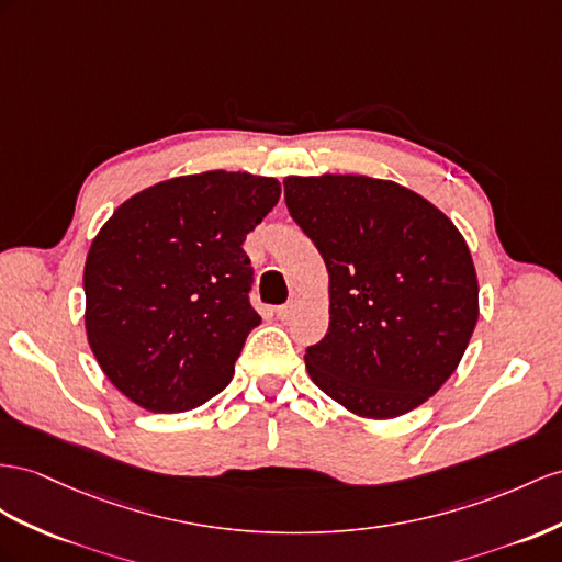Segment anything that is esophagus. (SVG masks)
<instances>
[{
	"instance_id": "34e87169",
	"label": "esophagus",
	"mask_w": 562,
	"mask_h": 562,
	"mask_svg": "<svg viewBox=\"0 0 562 562\" xmlns=\"http://www.w3.org/2000/svg\"><path fill=\"white\" fill-rule=\"evenodd\" d=\"M292 313H294V304H282V306H278V308H276V315H278L280 321H286V318H290Z\"/></svg>"
}]
</instances>
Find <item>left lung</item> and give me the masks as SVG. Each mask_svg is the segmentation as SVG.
Returning a JSON list of instances; mask_svg holds the SVG:
<instances>
[{"label": "left lung", "mask_w": 562, "mask_h": 562, "mask_svg": "<svg viewBox=\"0 0 562 562\" xmlns=\"http://www.w3.org/2000/svg\"><path fill=\"white\" fill-rule=\"evenodd\" d=\"M284 201L329 276L327 335L306 349L315 386L370 420L437 394L480 318L458 227L408 187L368 176H290Z\"/></svg>", "instance_id": "left-lung-1"}]
</instances>
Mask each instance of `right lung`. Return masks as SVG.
Returning <instances> with one entry per match:
<instances>
[{
    "mask_svg": "<svg viewBox=\"0 0 562 562\" xmlns=\"http://www.w3.org/2000/svg\"><path fill=\"white\" fill-rule=\"evenodd\" d=\"M280 199L276 178L206 170L137 192L85 261V333L116 390L151 413L206 404L261 323L241 244Z\"/></svg>",
    "mask_w": 562,
    "mask_h": 562,
    "instance_id": "1",
    "label": "right lung"
}]
</instances>
